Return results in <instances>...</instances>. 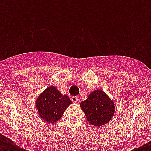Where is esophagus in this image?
<instances>
[{"label":"esophagus","instance_id":"34e87169","mask_svg":"<svg viewBox=\"0 0 151 151\" xmlns=\"http://www.w3.org/2000/svg\"><path fill=\"white\" fill-rule=\"evenodd\" d=\"M71 100H72L73 103H78V98L77 96H72L71 97Z\"/></svg>","mask_w":151,"mask_h":151}]
</instances>
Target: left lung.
Masks as SVG:
<instances>
[{
	"label": "left lung",
	"instance_id": "8db88e82",
	"mask_svg": "<svg viewBox=\"0 0 151 151\" xmlns=\"http://www.w3.org/2000/svg\"><path fill=\"white\" fill-rule=\"evenodd\" d=\"M80 106L88 122L97 127L108 123L115 112L114 103L101 89L91 92L87 99L80 103Z\"/></svg>",
	"mask_w": 151,
	"mask_h": 151
}]
</instances>
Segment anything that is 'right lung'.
I'll return each mask as SVG.
<instances>
[{
    "instance_id": "add662e5",
    "label": "right lung",
    "mask_w": 151,
    "mask_h": 151,
    "mask_svg": "<svg viewBox=\"0 0 151 151\" xmlns=\"http://www.w3.org/2000/svg\"><path fill=\"white\" fill-rule=\"evenodd\" d=\"M71 103L72 101L66 95H63L56 88L51 85L39 95L36 107L39 116L52 124L61 118Z\"/></svg>"
}]
</instances>
